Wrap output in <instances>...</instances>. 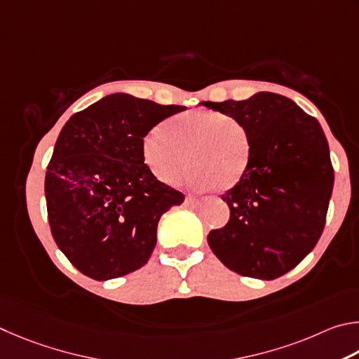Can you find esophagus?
Listing matches in <instances>:
<instances>
[{
    "mask_svg": "<svg viewBox=\"0 0 359 359\" xmlns=\"http://www.w3.org/2000/svg\"><path fill=\"white\" fill-rule=\"evenodd\" d=\"M184 205L187 206V208H196V206L198 205V200L196 197H186L184 200Z\"/></svg>",
    "mask_w": 359,
    "mask_h": 359,
    "instance_id": "1",
    "label": "esophagus"
}]
</instances>
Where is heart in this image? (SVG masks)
Wrapping results in <instances>:
<instances>
[{"label": "heart", "instance_id": "b5f03b06", "mask_svg": "<svg viewBox=\"0 0 359 359\" xmlns=\"http://www.w3.org/2000/svg\"><path fill=\"white\" fill-rule=\"evenodd\" d=\"M143 161L157 180L176 186L189 172L198 191L235 187L246 175L250 137L238 119L215 110H194L151 129L142 143Z\"/></svg>", "mask_w": 359, "mask_h": 359}]
</instances>
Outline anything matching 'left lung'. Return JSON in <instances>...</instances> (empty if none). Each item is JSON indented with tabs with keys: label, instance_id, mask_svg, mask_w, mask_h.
Masks as SVG:
<instances>
[{
	"label": "left lung",
	"instance_id": "obj_1",
	"mask_svg": "<svg viewBox=\"0 0 359 359\" xmlns=\"http://www.w3.org/2000/svg\"><path fill=\"white\" fill-rule=\"evenodd\" d=\"M203 105L238 119L250 137L248 172L222 196L230 219L210 231V248L238 274L280 278L316 248L325 229L334 170L322 126L274 93Z\"/></svg>",
	"mask_w": 359,
	"mask_h": 359
}]
</instances>
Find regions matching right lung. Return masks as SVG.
<instances>
[{"label":"right lung","mask_w":359,"mask_h":359,"mask_svg":"<svg viewBox=\"0 0 359 359\" xmlns=\"http://www.w3.org/2000/svg\"><path fill=\"white\" fill-rule=\"evenodd\" d=\"M186 110L129 94H110L61 129L46 172L53 240L80 273L96 280L142 268L157 222L184 196L161 183L143 161L144 135Z\"/></svg>","instance_id":"add662e5"}]
</instances>
